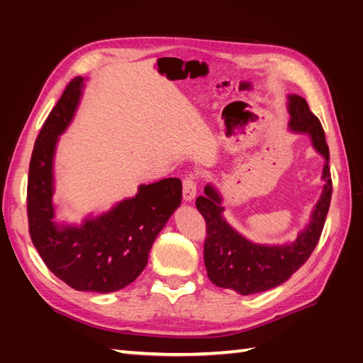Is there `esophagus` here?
<instances>
[{"label":"esophagus","mask_w":363,"mask_h":363,"mask_svg":"<svg viewBox=\"0 0 363 363\" xmlns=\"http://www.w3.org/2000/svg\"><path fill=\"white\" fill-rule=\"evenodd\" d=\"M182 196H184V201H187V203L194 201V198L196 196V184L194 179H191V177H186V179H184Z\"/></svg>","instance_id":"esophagus-1"}]
</instances>
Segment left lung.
<instances>
[{"label":"left lung","mask_w":363,"mask_h":363,"mask_svg":"<svg viewBox=\"0 0 363 363\" xmlns=\"http://www.w3.org/2000/svg\"><path fill=\"white\" fill-rule=\"evenodd\" d=\"M287 99L289 129L309 137L313 150L325 157L321 173L325 186L311 212L309 223L299 230L295 240L268 245L246 238L225 218L223 196L217 186L211 182L204 187V195L196 198V209L201 212L207 225L204 243L207 276L215 285L234 290L238 295H252L274 289L298 272L317 246L329 211L333 181L325 130L303 96L287 95Z\"/></svg>","instance_id":"1"}]
</instances>
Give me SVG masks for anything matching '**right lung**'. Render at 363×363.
Listing matches in <instances>:
<instances>
[{"label": "right lung", "mask_w": 363, "mask_h": 363, "mask_svg": "<svg viewBox=\"0 0 363 363\" xmlns=\"http://www.w3.org/2000/svg\"><path fill=\"white\" fill-rule=\"evenodd\" d=\"M84 87L82 76L68 84L35 140L28 179L29 234L46 267L72 289L111 293L125 289L143 272L154 240L181 206L182 182L168 177L140 184L134 196L106 212L89 213L79 225L60 220L52 199L54 156Z\"/></svg>", "instance_id": "right-lung-1"}]
</instances>
